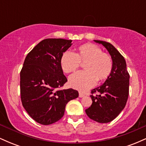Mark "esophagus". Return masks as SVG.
<instances>
[{"instance_id": "obj_1", "label": "esophagus", "mask_w": 146, "mask_h": 146, "mask_svg": "<svg viewBox=\"0 0 146 146\" xmlns=\"http://www.w3.org/2000/svg\"><path fill=\"white\" fill-rule=\"evenodd\" d=\"M85 95L83 93H82V92H79V97L80 98H83V97H84Z\"/></svg>"}]
</instances>
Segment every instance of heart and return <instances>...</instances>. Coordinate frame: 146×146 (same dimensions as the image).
I'll use <instances>...</instances> for the list:
<instances>
[{
	"label": "heart",
	"mask_w": 146,
	"mask_h": 146,
	"mask_svg": "<svg viewBox=\"0 0 146 146\" xmlns=\"http://www.w3.org/2000/svg\"><path fill=\"white\" fill-rule=\"evenodd\" d=\"M80 62H86L85 71L72 74L68 78V83L72 88L81 91L94 86L98 80L103 81L108 78L113 69L111 57L92 43L80 46L76 53L71 51H65L60 60L62 68L66 73L76 71L80 67Z\"/></svg>",
	"instance_id": "b5f03b06"
}]
</instances>
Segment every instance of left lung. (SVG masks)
Segmentation results:
<instances>
[{"label": "left lung", "mask_w": 146, "mask_h": 146, "mask_svg": "<svg viewBox=\"0 0 146 146\" xmlns=\"http://www.w3.org/2000/svg\"><path fill=\"white\" fill-rule=\"evenodd\" d=\"M108 50L113 60L111 73L103 84L91 90L93 103L85 110L91 119L99 123H108L124 108L129 94V75L125 60L110 43L94 40ZM98 92L99 94L93 95Z\"/></svg>", "instance_id": "obj_1"}]
</instances>
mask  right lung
Segmentation results:
<instances>
[{
	"label": "right lung",
	"mask_w": 146,
	"mask_h": 146,
	"mask_svg": "<svg viewBox=\"0 0 146 146\" xmlns=\"http://www.w3.org/2000/svg\"><path fill=\"white\" fill-rule=\"evenodd\" d=\"M72 40L47 38L29 52L21 71L22 104L38 123L50 125L59 121L66 104L79 96L73 88L61 90L67 82L60 60Z\"/></svg>",
	"instance_id": "obj_1"
}]
</instances>
